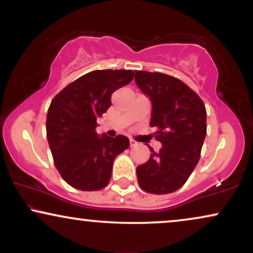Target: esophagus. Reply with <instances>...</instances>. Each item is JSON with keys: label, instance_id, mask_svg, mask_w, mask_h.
I'll return each mask as SVG.
<instances>
[{"label": "esophagus", "instance_id": "34e87169", "mask_svg": "<svg viewBox=\"0 0 253 253\" xmlns=\"http://www.w3.org/2000/svg\"><path fill=\"white\" fill-rule=\"evenodd\" d=\"M136 145H137V143H136V141H134L133 139H131V140H130V146H131V147L136 146Z\"/></svg>", "mask_w": 253, "mask_h": 253}]
</instances>
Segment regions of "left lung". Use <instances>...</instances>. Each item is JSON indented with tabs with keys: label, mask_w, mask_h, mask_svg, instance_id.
Here are the masks:
<instances>
[{
	"label": "left lung",
	"mask_w": 253,
	"mask_h": 253,
	"mask_svg": "<svg viewBox=\"0 0 253 253\" xmlns=\"http://www.w3.org/2000/svg\"><path fill=\"white\" fill-rule=\"evenodd\" d=\"M136 84L152 103L151 126L160 152L152 147L147 162L137 167L144 191L167 195L188 181L200 158L206 136V108L195 91L179 79L160 72L136 71Z\"/></svg>",
	"instance_id": "left-lung-1"
}]
</instances>
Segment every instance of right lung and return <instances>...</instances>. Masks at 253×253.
Wrapping results in <instances>:
<instances>
[{"mask_svg":"<svg viewBox=\"0 0 253 253\" xmlns=\"http://www.w3.org/2000/svg\"><path fill=\"white\" fill-rule=\"evenodd\" d=\"M132 70H94L62 89L51 100L46 131L54 164L72 188L96 191L109 183L115 158L130 146L119 134L99 136L96 119L112 105V94L133 79Z\"/></svg>","mask_w":253,"mask_h":253,"instance_id":"obj_1","label":"right lung"}]
</instances>
